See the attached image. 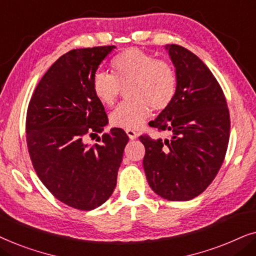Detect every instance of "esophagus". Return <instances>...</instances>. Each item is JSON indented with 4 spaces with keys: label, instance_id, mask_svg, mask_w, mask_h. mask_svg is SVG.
<instances>
[{
    "label": "esophagus",
    "instance_id": "esophagus-1",
    "mask_svg": "<svg viewBox=\"0 0 256 256\" xmlns=\"http://www.w3.org/2000/svg\"><path fill=\"white\" fill-rule=\"evenodd\" d=\"M126 132H127V135L129 136V138H130V140H135L138 136V132L134 130V129H127Z\"/></svg>",
    "mask_w": 256,
    "mask_h": 256
}]
</instances>
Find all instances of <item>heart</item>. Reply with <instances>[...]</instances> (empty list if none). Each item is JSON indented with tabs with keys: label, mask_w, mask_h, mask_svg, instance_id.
I'll list each match as a JSON object with an SVG mask.
<instances>
[{
	"label": "heart",
	"mask_w": 256,
	"mask_h": 256,
	"mask_svg": "<svg viewBox=\"0 0 256 256\" xmlns=\"http://www.w3.org/2000/svg\"><path fill=\"white\" fill-rule=\"evenodd\" d=\"M110 74L96 72L92 90L99 102L114 107L122 90L130 99L110 115V124L124 129H138L152 110L162 112L172 104L178 88L177 72L169 62L157 59L135 48L114 56L110 62Z\"/></svg>",
	"instance_id": "1"
}]
</instances>
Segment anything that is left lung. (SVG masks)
I'll use <instances>...</instances> for the list:
<instances>
[{"label": "left lung", "instance_id": "1", "mask_svg": "<svg viewBox=\"0 0 256 256\" xmlns=\"http://www.w3.org/2000/svg\"><path fill=\"white\" fill-rule=\"evenodd\" d=\"M174 64L178 88L172 104L150 126L169 138L140 136L146 146V176L156 194L171 202L204 192L222 166L230 118L225 94L210 68L180 45L166 46Z\"/></svg>", "mask_w": 256, "mask_h": 256}]
</instances>
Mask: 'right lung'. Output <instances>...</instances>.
Listing matches in <instances>:
<instances>
[{
  "label": "right lung",
  "instance_id": "1",
  "mask_svg": "<svg viewBox=\"0 0 256 256\" xmlns=\"http://www.w3.org/2000/svg\"><path fill=\"white\" fill-rule=\"evenodd\" d=\"M114 45L76 48L59 57L38 82L26 112L31 163L58 200L80 211L102 205L116 186L128 135L121 128L104 132L108 118L92 90L98 66Z\"/></svg>",
  "mask_w": 256,
  "mask_h": 256
}]
</instances>
